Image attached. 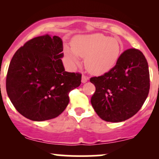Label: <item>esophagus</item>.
Here are the masks:
<instances>
[{
	"instance_id": "esophagus-1",
	"label": "esophagus",
	"mask_w": 159,
	"mask_h": 159,
	"mask_svg": "<svg viewBox=\"0 0 159 159\" xmlns=\"http://www.w3.org/2000/svg\"><path fill=\"white\" fill-rule=\"evenodd\" d=\"M87 80H88V78L86 77L85 75H82V77H81V82H82V83H83V84L86 83V82L87 81Z\"/></svg>"
}]
</instances>
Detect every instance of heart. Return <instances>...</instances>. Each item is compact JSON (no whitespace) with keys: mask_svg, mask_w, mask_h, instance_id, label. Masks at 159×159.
I'll return each mask as SVG.
<instances>
[{"mask_svg":"<svg viewBox=\"0 0 159 159\" xmlns=\"http://www.w3.org/2000/svg\"><path fill=\"white\" fill-rule=\"evenodd\" d=\"M121 42L101 34L77 36L72 49L65 48V55L72 66H78L80 57H85L86 69L93 75H102L114 68L122 54Z\"/></svg>","mask_w":159,"mask_h":159,"instance_id":"obj_1","label":"heart"}]
</instances>
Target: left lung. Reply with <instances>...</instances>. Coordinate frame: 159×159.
I'll list each match as a JSON object with an SVG mask.
<instances>
[{
  "label": "left lung",
  "mask_w": 159,
  "mask_h": 159,
  "mask_svg": "<svg viewBox=\"0 0 159 159\" xmlns=\"http://www.w3.org/2000/svg\"><path fill=\"white\" fill-rule=\"evenodd\" d=\"M90 81L96 87L90 101L98 116L111 123L125 121L138 113L148 96V63L140 51L127 49L114 68Z\"/></svg>",
  "instance_id": "8db88e82"
}]
</instances>
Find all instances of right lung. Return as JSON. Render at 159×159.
<instances>
[{"label": "right lung", "instance_id": "right-lung-1", "mask_svg": "<svg viewBox=\"0 0 159 159\" xmlns=\"http://www.w3.org/2000/svg\"><path fill=\"white\" fill-rule=\"evenodd\" d=\"M63 41L48 34L27 42L15 53L7 72V93L16 109L33 121L55 118L65 110L69 93L81 75L66 72Z\"/></svg>", "mask_w": 159, "mask_h": 159}]
</instances>
